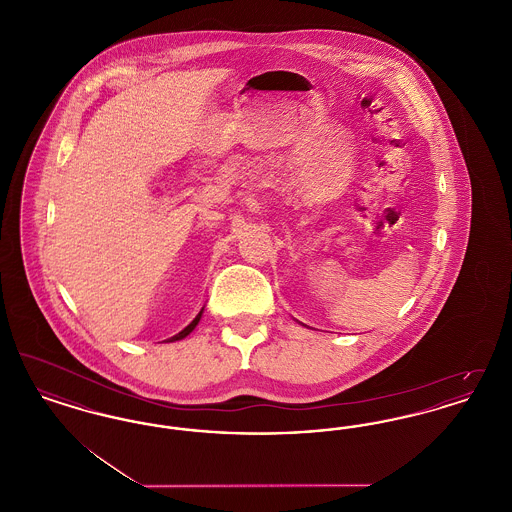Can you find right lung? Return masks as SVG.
<instances>
[{
  "mask_svg": "<svg viewBox=\"0 0 512 512\" xmlns=\"http://www.w3.org/2000/svg\"><path fill=\"white\" fill-rule=\"evenodd\" d=\"M203 309H205V307H201V311H199V313H197V315H195L194 320H192V322H190V324H188V326H186V328H184V330H182V332H178V334H176V336H172V338H169V340H165V341L184 340V338H186V336H190V334H192V332H194L195 326H197V324H199V320H201V315H203Z\"/></svg>",
  "mask_w": 512,
  "mask_h": 512,
  "instance_id": "add662e5",
  "label": "right lung"
}]
</instances>
